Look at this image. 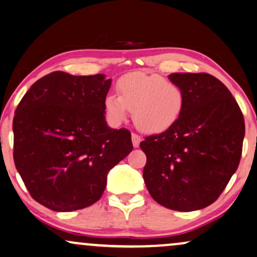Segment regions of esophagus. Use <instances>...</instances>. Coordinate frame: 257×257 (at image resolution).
<instances>
[{
    "label": "esophagus",
    "mask_w": 257,
    "mask_h": 257,
    "mask_svg": "<svg viewBox=\"0 0 257 257\" xmlns=\"http://www.w3.org/2000/svg\"><path fill=\"white\" fill-rule=\"evenodd\" d=\"M132 141H133V146L135 147V148H138L140 146V142H141V138L138 134H132Z\"/></svg>",
    "instance_id": "esophagus-1"
}]
</instances>
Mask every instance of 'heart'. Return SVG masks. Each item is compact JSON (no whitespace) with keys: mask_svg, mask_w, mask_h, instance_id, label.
I'll return each mask as SVG.
<instances>
[{"mask_svg":"<svg viewBox=\"0 0 257 257\" xmlns=\"http://www.w3.org/2000/svg\"><path fill=\"white\" fill-rule=\"evenodd\" d=\"M117 96L104 98V112L109 121L118 124L133 111L135 125L141 132L157 134L175 124L186 104L184 91L175 82L156 74L133 73L116 84Z\"/></svg>","mask_w":257,"mask_h":257,"instance_id":"1","label":"heart"}]
</instances>
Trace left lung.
I'll list each match as a JSON object with an SVG mask.
<instances>
[{"mask_svg": "<svg viewBox=\"0 0 257 257\" xmlns=\"http://www.w3.org/2000/svg\"><path fill=\"white\" fill-rule=\"evenodd\" d=\"M183 89L182 115L168 131L140 143L147 156V189L177 211L206 208L224 190L241 160L244 119L228 88L206 73H175Z\"/></svg>", "mask_w": 257, "mask_h": 257, "instance_id": "8db88e82", "label": "left lung"}]
</instances>
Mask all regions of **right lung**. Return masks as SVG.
Wrapping results in <instances>:
<instances>
[{
  "label": "right lung",
  "instance_id": "obj_1",
  "mask_svg": "<svg viewBox=\"0 0 257 257\" xmlns=\"http://www.w3.org/2000/svg\"><path fill=\"white\" fill-rule=\"evenodd\" d=\"M111 80L54 71L36 81L13 121L14 162L34 200L55 211L91 206L112 167L133 150L128 129H111L104 98Z\"/></svg>",
  "mask_w": 257,
  "mask_h": 257
}]
</instances>
